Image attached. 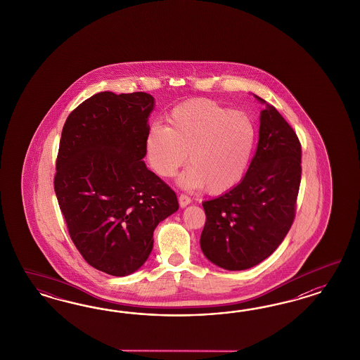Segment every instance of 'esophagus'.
Returning a JSON list of instances; mask_svg holds the SVG:
<instances>
[{"mask_svg": "<svg viewBox=\"0 0 360 360\" xmlns=\"http://www.w3.org/2000/svg\"><path fill=\"white\" fill-rule=\"evenodd\" d=\"M178 202H179V206L184 208L191 203V198L185 195V194H181V195L178 196Z\"/></svg>", "mask_w": 360, "mask_h": 360, "instance_id": "1", "label": "esophagus"}]
</instances>
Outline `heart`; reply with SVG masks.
Wrapping results in <instances>:
<instances>
[{
    "label": "heart",
    "mask_w": 360,
    "mask_h": 360,
    "mask_svg": "<svg viewBox=\"0 0 360 360\" xmlns=\"http://www.w3.org/2000/svg\"><path fill=\"white\" fill-rule=\"evenodd\" d=\"M167 127L153 125L145 137V154L153 172L179 176L185 188L207 186L210 194H223L239 184L251 160L256 129L251 117L207 98L190 100L172 109Z\"/></svg>",
    "instance_id": "1"
}]
</instances>
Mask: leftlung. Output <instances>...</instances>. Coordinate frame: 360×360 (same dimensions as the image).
<instances>
[{"label": "left lung", "mask_w": 360, "mask_h": 360, "mask_svg": "<svg viewBox=\"0 0 360 360\" xmlns=\"http://www.w3.org/2000/svg\"><path fill=\"white\" fill-rule=\"evenodd\" d=\"M260 113L259 143L241 179L223 195L203 202L206 224L200 248L227 271H244L269 257L283 243L295 217L301 184V143L278 110Z\"/></svg>", "instance_id": "1"}]
</instances>
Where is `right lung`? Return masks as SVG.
<instances>
[{
	"mask_svg": "<svg viewBox=\"0 0 360 360\" xmlns=\"http://www.w3.org/2000/svg\"><path fill=\"white\" fill-rule=\"evenodd\" d=\"M154 98L98 92L67 117L55 194L68 233L98 271L128 276L153 250V232L178 210L174 191L142 158Z\"/></svg>",
	"mask_w": 360,
	"mask_h": 360,
	"instance_id": "right-lung-1",
	"label": "right lung"
}]
</instances>
